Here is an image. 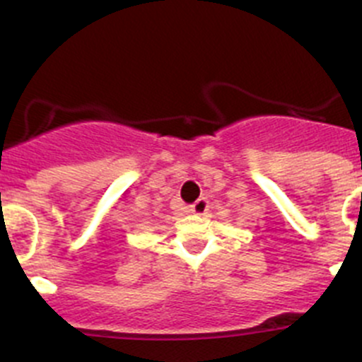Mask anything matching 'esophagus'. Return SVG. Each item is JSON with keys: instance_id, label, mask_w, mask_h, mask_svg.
Here are the masks:
<instances>
[{"instance_id": "obj_1", "label": "esophagus", "mask_w": 362, "mask_h": 362, "mask_svg": "<svg viewBox=\"0 0 362 362\" xmlns=\"http://www.w3.org/2000/svg\"><path fill=\"white\" fill-rule=\"evenodd\" d=\"M191 211L196 215H204L208 211V199L199 198L196 199V203L191 204Z\"/></svg>"}]
</instances>
